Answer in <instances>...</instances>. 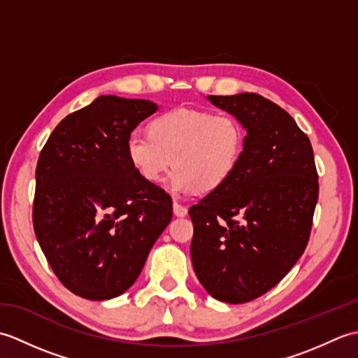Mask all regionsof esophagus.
<instances>
[{
  "instance_id": "esophagus-1",
  "label": "esophagus",
  "mask_w": 358,
  "mask_h": 358,
  "mask_svg": "<svg viewBox=\"0 0 358 358\" xmlns=\"http://www.w3.org/2000/svg\"><path fill=\"white\" fill-rule=\"evenodd\" d=\"M173 214L177 215V217H185L187 214V209L185 206H181L180 203L175 201L173 203Z\"/></svg>"
}]
</instances>
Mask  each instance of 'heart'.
Listing matches in <instances>:
<instances>
[{"instance_id": "obj_1", "label": "heart", "mask_w": 358, "mask_h": 358, "mask_svg": "<svg viewBox=\"0 0 358 358\" xmlns=\"http://www.w3.org/2000/svg\"><path fill=\"white\" fill-rule=\"evenodd\" d=\"M245 149V129L229 113L178 108L152 120L149 132L126 140L132 167L148 183L169 178L175 195L215 192L232 178Z\"/></svg>"}]
</instances>
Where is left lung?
Wrapping results in <instances>:
<instances>
[{
	"instance_id": "8db88e82",
	"label": "left lung",
	"mask_w": 358,
	"mask_h": 358,
	"mask_svg": "<svg viewBox=\"0 0 358 358\" xmlns=\"http://www.w3.org/2000/svg\"><path fill=\"white\" fill-rule=\"evenodd\" d=\"M206 98L246 136L232 178L189 209L191 258L214 299L238 305L278 285L305 252L318 175L309 138L280 106L249 92Z\"/></svg>"
}]
</instances>
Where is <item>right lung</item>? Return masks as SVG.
Returning a JSON list of instances; mask_svg holds the SVG:
<instances>
[{"label": "right lung", "mask_w": 358, "mask_h": 358, "mask_svg": "<svg viewBox=\"0 0 358 358\" xmlns=\"http://www.w3.org/2000/svg\"><path fill=\"white\" fill-rule=\"evenodd\" d=\"M158 110L101 95L53 129L38 158L36 240L59 281L87 300H110L138 278L172 220V199L143 180L126 140Z\"/></svg>", "instance_id": "add662e5"}]
</instances>
